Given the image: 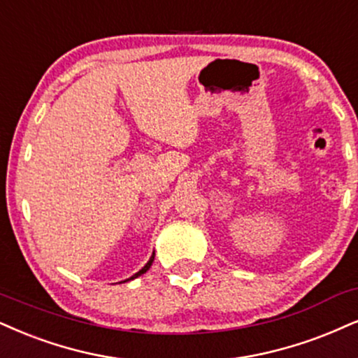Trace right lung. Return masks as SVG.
<instances>
[{"instance_id": "1", "label": "right lung", "mask_w": 358, "mask_h": 358, "mask_svg": "<svg viewBox=\"0 0 358 358\" xmlns=\"http://www.w3.org/2000/svg\"><path fill=\"white\" fill-rule=\"evenodd\" d=\"M152 262H154V252H152V255H151V259H149V260H148V264H145V266H144L143 268H141V271H139V272H136V273H134V275H131V277H129V279H126L124 282H127V280H132V279H136V277L143 275V273H144V272H148V271H149V268H151V266H152Z\"/></svg>"}]
</instances>
